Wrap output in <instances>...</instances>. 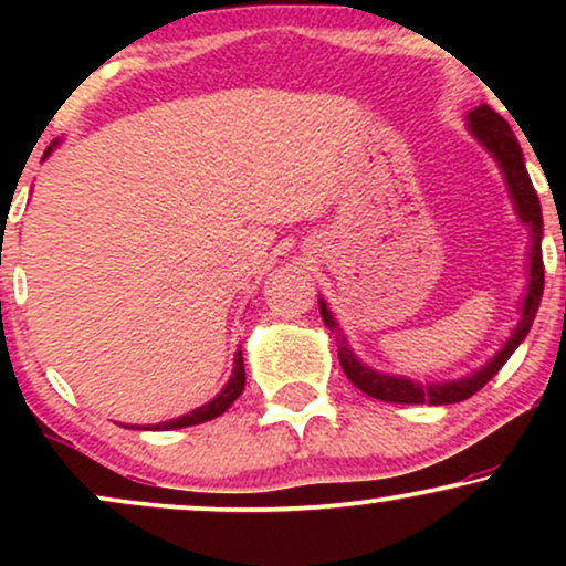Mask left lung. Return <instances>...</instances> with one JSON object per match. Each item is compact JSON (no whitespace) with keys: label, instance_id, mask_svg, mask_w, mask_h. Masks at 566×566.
Wrapping results in <instances>:
<instances>
[{"label":"left lung","instance_id":"obj_1","mask_svg":"<svg viewBox=\"0 0 566 566\" xmlns=\"http://www.w3.org/2000/svg\"><path fill=\"white\" fill-rule=\"evenodd\" d=\"M469 122V133L486 148L492 159L497 161L500 172H503L505 188H509V197L518 220L527 226L530 231V252H527V292L522 297V308H518V322L513 327V333L505 337V343L500 350L492 356L486 365H482L473 373L463 375V378L454 380H437V382H420L405 375H391L380 373V369L365 365L359 356L354 354V348L348 346L346 335L340 333V324L329 311V305L324 297H319V311L322 319L327 324L329 333H335L337 340V359H340L343 373L346 378L359 388L361 394L373 396V399L391 401V405H454V401H465L473 396L479 388H484L486 382L497 375V369L511 359V354L522 346V340L527 337L532 322H535L537 308H541L543 297V284H545V271H543V210L541 199H537L535 186H532L527 165H524L522 146H518L516 135L511 133L509 122L503 119L497 112H492L486 103H479L476 108H471L465 114Z\"/></svg>","mask_w":566,"mask_h":566}]
</instances>
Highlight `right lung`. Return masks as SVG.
Returning a JSON list of instances; mask_svg holds the SVG:
<instances>
[{"label":"right lung","instance_id":"add662e5","mask_svg":"<svg viewBox=\"0 0 566 566\" xmlns=\"http://www.w3.org/2000/svg\"><path fill=\"white\" fill-rule=\"evenodd\" d=\"M61 140H55L53 146H48V151H44V157H50L53 154V148L57 146ZM244 356H242V346H239L237 354H233V369H231V378L226 382L220 391L212 396L207 405H201L197 409H191V412L180 415V418H172L167 420V423H157V426H135V431H172V428H186V426H197V423H207V420L218 418V415H223L226 409H229L233 401L239 399V394L244 391Z\"/></svg>","mask_w":566,"mask_h":566}]
</instances>
